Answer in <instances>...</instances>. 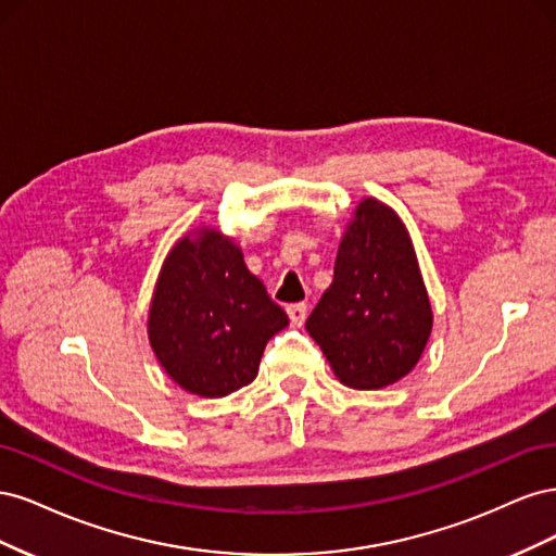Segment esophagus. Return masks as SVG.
<instances>
[{
    "instance_id": "1",
    "label": "esophagus",
    "mask_w": 556,
    "mask_h": 556,
    "mask_svg": "<svg viewBox=\"0 0 556 556\" xmlns=\"http://www.w3.org/2000/svg\"><path fill=\"white\" fill-rule=\"evenodd\" d=\"M288 315H290L292 327H301V325L306 323L308 306L306 304H292V306H288Z\"/></svg>"
}]
</instances>
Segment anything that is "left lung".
<instances>
[{"label":"left lung","instance_id":"1","mask_svg":"<svg viewBox=\"0 0 556 556\" xmlns=\"http://www.w3.org/2000/svg\"><path fill=\"white\" fill-rule=\"evenodd\" d=\"M431 327L406 225L394 208L364 197L336 252L333 280L306 319L308 333L343 384L380 390L413 371Z\"/></svg>","mask_w":556,"mask_h":556}]
</instances>
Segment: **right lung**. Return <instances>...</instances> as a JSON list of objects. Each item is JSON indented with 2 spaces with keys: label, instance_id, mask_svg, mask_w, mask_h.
Wrapping results in <instances>:
<instances>
[{
  "label": "right lung",
  "instance_id": "obj_1",
  "mask_svg": "<svg viewBox=\"0 0 556 556\" xmlns=\"http://www.w3.org/2000/svg\"><path fill=\"white\" fill-rule=\"evenodd\" d=\"M290 325L248 271L243 250L201 225L166 255L148 311V341L185 392L220 399L250 384L271 336Z\"/></svg>",
  "mask_w": 556,
  "mask_h": 556
}]
</instances>
